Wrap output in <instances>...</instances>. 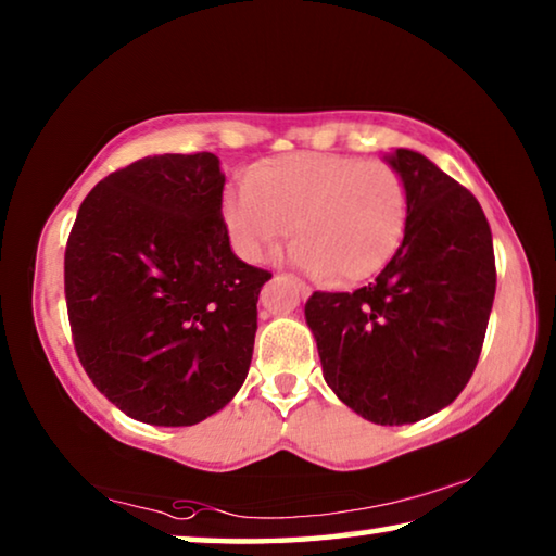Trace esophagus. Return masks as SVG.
Returning a JSON list of instances; mask_svg holds the SVG:
<instances>
[{
	"label": "esophagus",
	"instance_id": "obj_1",
	"mask_svg": "<svg viewBox=\"0 0 556 556\" xmlns=\"http://www.w3.org/2000/svg\"><path fill=\"white\" fill-rule=\"evenodd\" d=\"M277 277H279V279H289L291 285L296 287V291H299L301 296H308V294H312V289H308V285H304V281H299V279H294V277H289V275H277Z\"/></svg>",
	"mask_w": 556,
	"mask_h": 556
}]
</instances>
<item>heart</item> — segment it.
I'll list each match as a JSON object with an SVG mask.
<instances>
[{"label":"heart","instance_id":"heart-1","mask_svg":"<svg viewBox=\"0 0 556 556\" xmlns=\"http://www.w3.org/2000/svg\"><path fill=\"white\" fill-rule=\"evenodd\" d=\"M409 191L388 162L301 152L257 166L223 199L230 238L260 260L294 232L291 260L333 285H355L388 265L407 228Z\"/></svg>","mask_w":556,"mask_h":556}]
</instances>
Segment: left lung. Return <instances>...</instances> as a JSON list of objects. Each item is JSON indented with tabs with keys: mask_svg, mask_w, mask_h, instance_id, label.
I'll return each instance as SVG.
<instances>
[{
	"mask_svg": "<svg viewBox=\"0 0 556 556\" xmlns=\"http://www.w3.org/2000/svg\"><path fill=\"white\" fill-rule=\"evenodd\" d=\"M390 164L409 191L404 240L378 279L314 291L306 324L338 400L384 427L454 402L481 357L495 299L493 235L468 188L409 149Z\"/></svg>",
	"mask_w": 556,
	"mask_h": 556,
	"instance_id": "obj_1",
	"label": "left lung"
}]
</instances>
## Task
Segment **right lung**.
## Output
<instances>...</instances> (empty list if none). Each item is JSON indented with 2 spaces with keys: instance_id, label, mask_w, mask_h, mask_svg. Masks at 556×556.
Segmentation results:
<instances>
[{
  "instance_id": "obj_1",
  "label": "right lung",
  "mask_w": 556,
  "mask_h": 556,
  "mask_svg": "<svg viewBox=\"0 0 556 556\" xmlns=\"http://www.w3.org/2000/svg\"><path fill=\"white\" fill-rule=\"evenodd\" d=\"M218 156H144L80 203L63 285L75 353L131 419L199 425L248 378L267 269L230 250Z\"/></svg>"
}]
</instances>
